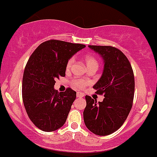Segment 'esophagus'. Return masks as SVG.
Returning a JSON list of instances; mask_svg holds the SVG:
<instances>
[{
  "mask_svg": "<svg viewBox=\"0 0 157 157\" xmlns=\"http://www.w3.org/2000/svg\"><path fill=\"white\" fill-rule=\"evenodd\" d=\"M76 96H77L78 98H82L83 96H84V95H83V93H80V92H78L77 95H76Z\"/></svg>",
  "mask_w": 157,
  "mask_h": 157,
  "instance_id": "esophagus-1",
  "label": "esophagus"
}]
</instances>
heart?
<instances>
[{"label":"heart","instance_id":"b5f03b06","mask_svg":"<svg viewBox=\"0 0 157 157\" xmlns=\"http://www.w3.org/2000/svg\"><path fill=\"white\" fill-rule=\"evenodd\" d=\"M85 61H86V64L87 66V67H93V66H97L98 67V61L96 59V57L94 56L91 55V54H86L85 56ZM73 62H74V58L69 59L67 63V65H66V68L68 70V69L71 68V67L72 66ZM88 84V82L85 81V80H80V79H75L73 80V85H74L75 87L76 88H83L86 86H87Z\"/></svg>","mask_w":157,"mask_h":157}]
</instances>
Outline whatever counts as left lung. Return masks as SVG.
<instances>
[{
    "label": "left lung",
    "instance_id": "8db88e82",
    "mask_svg": "<svg viewBox=\"0 0 157 157\" xmlns=\"http://www.w3.org/2000/svg\"><path fill=\"white\" fill-rule=\"evenodd\" d=\"M102 57L101 77L93 86L96 93L104 95L102 102L86 96L83 118L86 128L97 136L112 134L125 121L133 103L135 78L132 65L118 49L110 46H91Z\"/></svg>",
    "mask_w": 157,
    "mask_h": 157
}]
</instances>
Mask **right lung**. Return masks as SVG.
<instances>
[{
    "label": "right lung",
    "mask_w": 157,
    "mask_h": 157,
    "mask_svg": "<svg viewBox=\"0 0 157 157\" xmlns=\"http://www.w3.org/2000/svg\"><path fill=\"white\" fill-rule=\"evenodd\" d=\"M86 46L51 40L40 44L30 56L22 78V100L32 122L44 132H54L67 120L76 92L58 93L55 80L65 76L69 59Z\"/></svg>",
    "instance_id": "add662e5"
}]
</instances>
